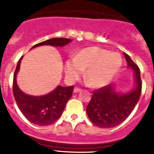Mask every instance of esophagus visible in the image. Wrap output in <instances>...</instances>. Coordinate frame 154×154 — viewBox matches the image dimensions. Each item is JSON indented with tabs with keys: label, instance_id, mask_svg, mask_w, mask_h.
<instances>
[{
	"label": "esophagus",
	"instance_id": "34e87169",
	"mask_svg": "<svg viewBox=\"0 0 154 154\" xmlns=\"http://www.w3.org/2000/svg\"><path fill=\"white\" fill-rule=\"evenodd\" d=\"M82 89H80V88H78V87H75V88L74 89V92L75 93H77V92H80V91H81Z\"/></svg>",
	"mask_w": 154,
	"mask_h": 154
}]
</instances>
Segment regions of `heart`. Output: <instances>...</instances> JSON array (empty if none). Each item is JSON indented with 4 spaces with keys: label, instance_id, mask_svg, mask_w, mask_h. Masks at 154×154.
<instances>
[{
    "label": "heart",
    "instance_id": "obj_1",
    "mask_svg": "<svg viewBox=\"0 0 154 154\" xmlns=\"http://www.w3.org/2000/svg\"><path fill=\"white\" fill-rule=\"evenodd\" d=\"M121 65L122 57L119 53L93 46L83 48L75 57L68 58L65 70L68 80L73 82L79 78L85 69V76L90 85L100 88L113 79Z\"/></svg>",
    "mask_w": 154,
    "mask_h": 154
}]
</instances>
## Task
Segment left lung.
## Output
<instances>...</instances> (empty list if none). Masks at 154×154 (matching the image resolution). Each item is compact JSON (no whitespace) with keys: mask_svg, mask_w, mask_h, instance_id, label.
<instances>
[{"mask_svg":"<svg viewBox=\"0 0 154 154\" xmlns=\"http://www.w3.org/2000/svg\"><path fill=\"white\" fill-rule=\"evenodd\" d=\"M124 56L127 66L132 68L135 74L136 88L128 94H119L112 85H107L92 92L86 112L91 122L99 127L112 128L123 123L135 108L140 96V71L126 53Z\"/></svg>","mask_w":154,"mask_h":154,"instance_id":"8db88e82","label":"left lung"}]
</instances>
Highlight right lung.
Instances as JSON below:
<instances>
[{
    "instance_id": "1",
    "label": "right lung",
    "mask_w": 154,
    "mask_h": 154,
    "mask_svg": "<svg viewBox=\"0 0 154 154\" xmlns=\"http://www.w3.org/2000/svg\"><path fill=\"white\" fill-rule=\"evenodd\" d=\"M71 39L55 38L36 44L33 48L42 45L62 46L68 45ZM23 57V56H22ZM21 57L18 61L14 74L13 93L16 103L23 115L31 123L38 126H48L59 119L66 103L72 96L74 86L63 87L58 85L55 89L44 96H34L27 95L17 86L16 75L20 68Z\"/></svg>"
}]
</instances>
